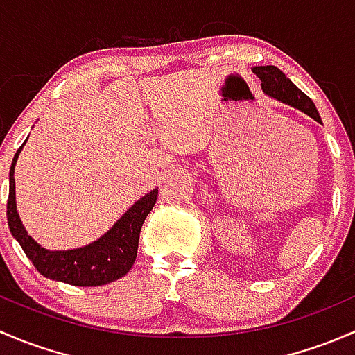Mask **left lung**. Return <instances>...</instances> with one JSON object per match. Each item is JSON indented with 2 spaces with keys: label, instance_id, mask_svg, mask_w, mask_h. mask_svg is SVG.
I'll return each mask as SVG.
<instances>
[{
  "label": "left lung",
  "instance_id": "8db88e82",
  "mask_svg": "<svg viewBox=\"0 0 355 355\" xmlns=\"http://www.w3.org/2000/svg\"><path fill=\"white\" fill-rule=\"evenodd\" d=\"M252 71L259 77L263 91L266 92L268 96L285 103V105H290L293 106V108L304 111V113L309 114L311 118H314V120L321 123L320 113H318L316 106L311 101V98H307L290 78L285 77V73L280 68L273 65L254 67Z\"/></svg>",
  "mask_w": 355,
  "mask_h": 355
}]
</instances>
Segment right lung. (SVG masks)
I'll return each mask as SVG.
<instances>
[{
	"label": "right lung",
	"mask_w": 355,
	"mask_h": 355,
	"mask_svg": "<svg viewBox=\"0 0 355 355\" xmlns=\"http://www.w3.org/2000/svg\"><path fill=\"white\" fill-rule=\"evenodd\" d=\"M22 146L15 153L10 168V192L6 202V218L13 237L19 241L25 256L35 270L49 280L65 282L78 287H98L118 280L130 271L137 257L139 235L146 216L151 213L157 199V189L134 204L108 234L92 244L73 250H46L32 241L22 227L15 204V163Z\"/></svg>",
	"instance_id": "1"
}]
</instances>
